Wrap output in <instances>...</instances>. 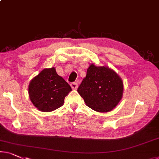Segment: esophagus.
Masks as SVG:
<instances>
[{
    "mask_svg": "<svg viewBox=\"0 0 159 159\" xmlns=\"http://www.w3.org/2000/svg\"><path fill=\"white\" fill-rule=\"evenodd\" d=\"M78 86H79V85H78L76 82H73L70 84V86H71L73 89H77Z\"/></svg>",
    "mask_w": 159,
    "mask_h": 159,
    "instance_id": "1",
    "label": "esophagus"
}]
</instances>
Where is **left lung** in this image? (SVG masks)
Instances as JSON below:
<instances>
[{
  "label": "left lung",
  "mask_w": 159,
  "mask_h": 159,
  "mask_svg": "<svg viewBox=\"0 0 159 159\" xmlns=\"http://www.w3.org/2000/svg\"><path fill=\"white\" fill-rule=\"evenodd\" d=\"M86 106L98 112H108L122 98L124 84L117 73L105 66L91 64L78 88Z\"/></svg>",
  "instance_id": "1"
}]
</instances>
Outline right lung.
Masks as SVG:
<instances>
[{"mask_svg":"<svg viewBox=\"0 0 159 159\" xmlns=\"http://www.w3.org/2000/svg\"><path fill=\"white\" fill-rule=\"evenodd\" d=\"M71 91L66 80L57 74L54 68H45L30 82L28 93L38 109L52 111L63 106L65 97Z\"/></svg>","mask_w":159,"mask_h":159,"instance_id":"add662e5","label":"right lung"}]
</instances>
